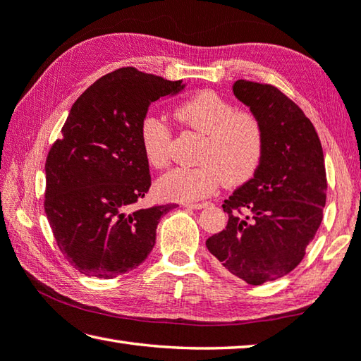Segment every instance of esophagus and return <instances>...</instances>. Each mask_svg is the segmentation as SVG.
<instances>
[{
	"label": "esophagus",
	"instance_id": "esophagus-1",
	"mask_svg": "<svg viewBox=\"0 0 361 361\" xmlns=\"http://www.w3.org/2000/svg\"><path fill=\"white\" fill-rule=\"evenodd\" d=\"M185 207L190 208V209H202V208H207L208 203H204V202H202V203H185Z\"/></svg>",
	"mask_w": 361,
	"mask_h": 361
}]
</instances>
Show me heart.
I'll list each match as a JSON object with an SVG mask.
<instances>
[{"mask_svg": "<svg viewBox=\"0 0 361 361\" xmlns=\"http://www.w3.org/2000/svg\"><path fill=\"white\" fill-rule=\"evenodd\" d=\"M173 117L183 128L203 136L195 167H178L158 181V192L169 200L195 202L214 194L221 185H244L259 171L266 153V130L250 109H236L211 89L195 92L175 106ZM145 161L154 169L171 162L172 131L159 117L147 116L139 130Z\"/></svg>", "mask_w": 361, "mask_h": 361, "instance_id": "heart-1", "label": "heart"}]
</instances>
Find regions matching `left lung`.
Instances as JSON below:
<instances>
[{
  "instance_id": "obj_1",
  "label": "left lung",
  "mask_w": 361,
  "mask_h": 361,
  "mask_svg": "<svg viewBox=\"0 0 361 361\" xmlns=\"http://www.w3.org/2000/svg\"><path fill=\"white\" fill-rule=\"evenodd\" d=\"M233 92L263 122L266 153L257 175L224 200L228 224L207 247L233 275L263 285L305 257L326 207V164L313 123L280 89L238 80Z\"/></svg>"
}]
</instances>
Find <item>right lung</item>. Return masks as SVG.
<instances>
[{
	"instance_id": "1",
	"label": "right lung",
	"mask_w": 361,
	"mask_h": 361,
	"mask_svg": "<svg viewBox=\"0 0 361 361\" xmlns=\"http://www.w3.org/2000/svg\"><path fill=\"white\" fill-rule=\"evenodd\" d=\"M181 81L114 70L73 103L45 162V213L59 250L76 271L114 279L150 255L159 219L176 203L136 208L152 186L139 130L148 106Z\"/></svg>"
}]
</instances>
